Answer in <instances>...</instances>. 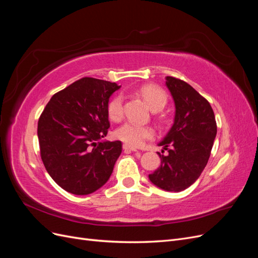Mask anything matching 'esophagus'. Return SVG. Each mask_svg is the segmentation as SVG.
Wrapping results in <instances>:
<instances>
[{
    "label": "esophagus",
    "instance_id": "esophagus-1",
    "mask_svg": "<svg viewBox=\"0 0 258 258\" xmlns=\"http://www.w3.org/2000/svg\"><path fill=\"white\" fill-rule=\"evenodd\" d=\"M122 148L124 151H131V152H138V150L136 147H134V146H131V145H129V144H123L122 145Z\"/></svg>",
    "mask_w": 258,
    "mask_h": 258
}]
</instances>
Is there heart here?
<instances>
[{"label": "heart", "mask_w": 258, "mask_h": 258, "mask_svg": "<svg viewBox=\"0 0 258 258\" xmlns=\"http://www.w3.org/2000/svg\"><path fill=\"white\" fill-rule=\"evenodd\" d=\"M139 95L141 96L147 105L153 111L162 110L168 102V96L166 91L159 86L146 84L138 89ZM107 115L114 121H118L123 116V97L120 93L111 98L107 103ZM116 137L121 141L126 142L131 146H141L146 140L153 139L155 130L151 126H144L134 121H127L116 130Z\"/></svg>", "instance_id": "heart-1"}]
</instances>
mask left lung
Instances as JSON below:
<instances>
[{"mask_svg": "<svg viewBox=\"0 0 258 258\" xmlns=\"http://www.w3.org/2000/svg\"><path fill=\"white\" fill-rule=\"evenodd\" d=\"M166 84L175 103V118L159 145L169 154L158 153L160 166L148 177L159 188L181 191L196 182L206 168L217 127L209 101L189 84L172 76H167Z\"/></svg>", "mask_w": 258, "mask_h": 258, "instance_id": "obj_1", "label": "left lung"}]
</instances>
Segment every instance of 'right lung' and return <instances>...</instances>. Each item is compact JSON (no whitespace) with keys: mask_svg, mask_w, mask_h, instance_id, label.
<instances>
[{"mask_svg":"<svg viewBox=\"0 0 258 258\" xmlns=\"http://www.w3.org/2000/svg\"><path fill=\"white\" fill-rule=\"evenodd\" d=\"M93 77L54 93L37 123L41 158L51 178L74 195H88L110 178L121 142H102L110 128L107 103L119 89Z\"/></svg>","mask_w":258,"mask_h":258,"instance_id":"obj_1","label":"right lung"}]
</instances>
